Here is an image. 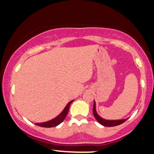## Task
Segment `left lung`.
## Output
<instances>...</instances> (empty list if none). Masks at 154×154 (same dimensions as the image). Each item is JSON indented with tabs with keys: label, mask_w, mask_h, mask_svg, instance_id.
<instances>
[{
	"label": "left lung",
	"mask_w": 154,
	"mask_h": 154,
	"mask_svg": "<svg viewBox=\"0 0 154 154\" xmlns=\"http://www.w3.org/2000/svg\"><path fill=\"white\" fill-rule=\"evenodd\" d=\"M93 115H94L95 119L99 122L100 125H103L105 127H114V126H117V125H121L125 122L126 120H128V119H121V120H106L101 118L100 116H98V114H97L96 111H95V103L94 101V104H93Z\"/></svg>",
	"instance_id": "obj_1"
}]
</instances>
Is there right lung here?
<instances>
[{"mask_svg": "<svg viewBox=\"0 0 154 154\" xmlns=\"http://www.w3.org/2000/svg\"><path fill=\"white\" fill-rule=\"evenodd\" d=\"M72 101H73V100H72V101H70L69 103L67 104L66 106L65 107V109H63L62 112H61L59 116H56V118H54V119H51L48 122H46L36 123L35 125L40 127H43V128H54V127H56L57 126V125H59L60 123L62 122L63 120H64L65 117L66 116L67 113H68L69 111V109L70 104L72 103Z\"/></svg>", "mask_w": 154, "mask_h": 154, "instance_id": "obj_1", "label": "right lung"}]
</instances>
